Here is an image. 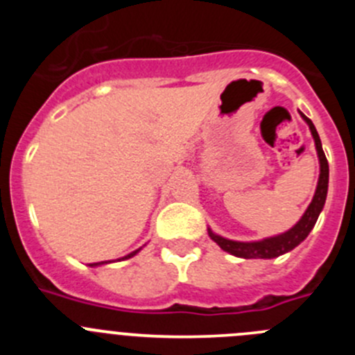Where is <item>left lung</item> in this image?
<instances>
[{"instance_id":"1","label":"left lung","mask_w":355,"mask_h":355,"mask_svg":"<svg viewBox=\"0 0 355 355\" xmlns=\"http://www.w3.org/2000/svg\"><path fill=\"white\" fill-rule=\"evenodd\" d=\"M300 117L306 121V124L309 126V131L313 135V140H315L316 155H318V163H320V175L318 183H316L315 196L313 200L309 202L307 209L304 211V215L300 216V220L293 225L291 229L284 231L281 234H275V236L263 238L258 241H236L229 240V238L220 236V234L213 233L211 229L208 227V234L216 245L220 247L225 252L233 254L236 258L243 259H272L279 258L283 254L290 252L295 247L300 245L304 240L307 238V234L311 233V229L315 227L316 220H318L320 213L324 209L325 199H327V188H329V163L327 158L324 155V149H322V142H320L318 131H316L315 124L311 122V119H307L302 112H299Z\"/></svg>"}]
</instances>
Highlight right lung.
<instances>
[{
  "label": "right lung",
  "mask_w": 355,
  "mask_h": 355,
  "mask_svg": "<svg viewBox=\"0 0 355 355\" xmlns=\"http://www.w3.org/2000/svg\"><path fill=\"white\" fill-rule=\"evenodd\" d=\"M140 250H142V247H140V249H137V250H133V252H130V254H128V256H124V258H121V259H130V258H133L135 254H139ZM121 259H117V261H121ZM106 263H112V261H99V263H90V266H101V265H106Z\"/></svg>",
  "instance_id": "obj_1"
}]
</instances>
